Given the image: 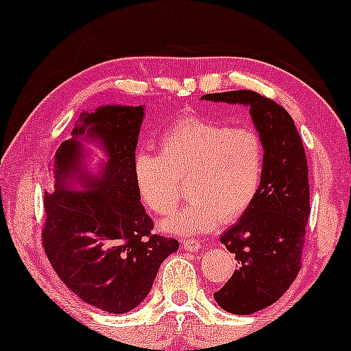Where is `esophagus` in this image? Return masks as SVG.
<instances>
[{
  "label": "esophagus",
  "mask_w": 351,
  "mask_h": 351,
  "mask_svg": "<svg viewBox=\"0 0 351 351\" xmlns=\"http://www.w3.org/2000/svg\"><path fill=\"white\" fill-rule=\"evenodd\" d=\"M182 246L186 250V252H198V250L202 248V245H199L196 240H183Z\"/></svg>",
  "instance_id": "34e87169"
}]
</instances>
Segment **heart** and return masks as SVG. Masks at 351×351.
I'll list each match as a JSON object with an SVG mask.
<instances>
[{
    "mask_svg": "<svg viewBox=\"0 0 351 351\" xmlns=\"http://www.w3.org/2000/svg\"><path fill=\"white\" fill-rule=\"evenodd\" d=\"M265 161L267 148L255 128L186 117L161 134L160 155L141 152L134 156L133 176L143 203L156 215L178 208L180 183L186 182L190 203L165 219L161 230L196 237L248 211L260 191Z\"/></svg>",
    "mask_w": 351,
    "mask_h": 351,
    "instance_id": "heart-1",
    "label": "heart"
}]
</instances>
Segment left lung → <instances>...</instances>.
<instances>
[{"instance_id": "left-lung-1", "label": "left lung", "mask_w": 351, "mask_h": 351, "mask_svg": "<svg viewBox=\"0 0 351 351\" xmlns=\"http://www.w3.org/2000/svg\"><path fill=\"white\" fill-rule=\"evenodd\" d=\"M202 99L250 108L267 148V161L255 202L219 238L240 268L215 300L233 315H252L276 302L302 268L310 217L308 165L293 118L273 99L250 90L225 91Z\"/></svg>"}]
</instances>
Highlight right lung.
<instances>
[{
	"label": "right lung",
	"instance_id": "obj_1",
	"mask_svg": "<svg viewBox=\"0 0 351 351\" xmlns=\"http://www.w3.org/2000/svg\"><path fill=\"white\" fill-rule=\"evenodd\" d=\"M143 106L106 105L83 111L71 138L53 158L55 184L45 193L43 246L63 283L88 305L126 313L152 290L175 238L153 234L133 176ZM96 141L108 161L93 177L82 168L81 138ZM76 179L84 191H69Z\"/></svg>",
	"mask_w": 351,
	"mask_h": 351
}]
</instances>
